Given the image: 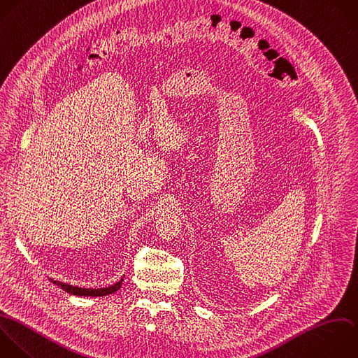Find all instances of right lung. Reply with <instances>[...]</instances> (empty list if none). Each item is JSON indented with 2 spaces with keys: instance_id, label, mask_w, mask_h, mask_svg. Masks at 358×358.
<instances>
[{
  "instance_id": "1",
  "label": "right lung",
  "mask_w": 358,
  "mask_h": 358,
  "mask_svg": "<svg viewBox=\"0 0 358 358\" xmlns=\"http://www.w3.org/2000/svg\"><path fill=\"white\" fill-rule=\"evenodd\" d=\"M123 278L124 275L122 277V280L113 285H109V287H105V288H81V287H74V285H70V284H66V282H62V281H56L53 278V282L59 287H62L64 291H67L69 294H73V295H80V296H103V295H109V294H113L116 292L117 289H120L122 287V282H123Z\"/></svg>"
}]
</instances>
